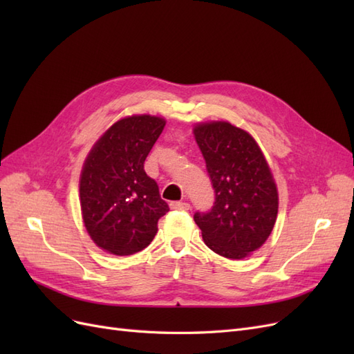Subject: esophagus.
<instances>
[{"label": "esophagus", "mask_w": 354, "mask_h": 354, "mask_svg": "<svg viewBox=\"0 0 354 354\" xmlns=\"http://www.w3.org/2000/svg\"><path fill=\"white\" fill-rule=\"evenodd\" d=\"M169 208L176 209V211H187V209H190V205L187 202H171Z\"/></svg>", "instance_id": "obj_1"}]
</instances>
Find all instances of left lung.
I'll list each match as a JSON object with an SVG mask.
<instances>
[{
  "instance_id": "obj_1",
  "label": "left lung",
  "mask_w": 354,
  "mask_h": 354,
  "mask_svg": "<svg viewBox=\"0 0 354 354\" xmlns=\"http://www.w3.org/2000/svg\"><path fill=\"white\" fill-rule=\"evenodd\" d=\"M194 134L216 192L212 208L195 212L194 220L209 250L245 259L276 223L279 199L269 164L252 136L229 122L198 124Z\"/></svg>"
}]
</instances>
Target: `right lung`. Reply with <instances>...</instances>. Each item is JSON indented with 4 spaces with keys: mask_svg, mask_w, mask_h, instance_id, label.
I'll return each mask as SVG.
<instances>
[{
    "mask_svg": "<svg viewBox=\"0 0 354 354\" xmlns=\"http://www.w3.org/2000/svg\"><path fill=\"white\" fill-rule=\"evenodd\" d=\"M165 127L151 115L122 118L106 131L85 159L80 201L85 229L94 243L113 255L145 250L169 211L145 160Z\"/></svg>",
    "mask_w": 354,
    "mask_h": 354,
    "instance_id": "right-lung-1",
    "label": "right lung"
}]
</instances>
